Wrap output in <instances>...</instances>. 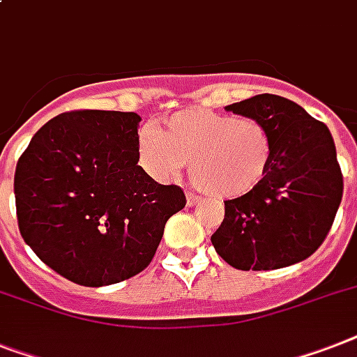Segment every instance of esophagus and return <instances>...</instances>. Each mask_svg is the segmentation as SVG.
I'll return each mask as SVG.
<instances>
[{
	"mask_svg": "<svg viewBox=\"0 0 357 357\" xmlns=\"http://www.w3.org/2000/svg\"><path fill=\"white\" fill-rule=\"evenodd\" d=\"M199 202H202V198L199 196H196V194H187V205L188 207H194V205H198Z\"/></svg>",
	"mask_w": 357,
	"mask_h": 357,
	"instance_id": "34e87169",
	"label": "esophagus"
}]
</instances>
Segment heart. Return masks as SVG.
<instances>
[{
    "label": "heart",
    "mask_w": 357,
    "mask_h": 357,
    "mask_svg": "<svg viewBox=\"0 0 357 357\" xmlns=\"http://www.w3.org/2000/svg\"><path fill=\"white\" fill-rule=\"evenodd\" d=\"M141 167L161 183L188 163L194 185L213 196L251 192L268 174L273 139L259 119L213 109H187L165 119L158 130L143 128L135 141Z\"/></svg>",
    "instance_id": "b5f03b06"
}]
</instances>
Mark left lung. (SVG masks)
<instances>
[{"label": "left lung", "mask_w": 357, "mask_h": 357, "mask_svg": "<svg viewBox=\"0 0 357 357\" xmlns=\"http://www.w3.org/2000/svg\"><path fill=\"white\" fill-rule=\"evenodd\" d=\"M225 109L266 124L273 155L259 187L225 202L224 222L211 236L216 253L244 271L308 259L326 238L343 196L332 133L279 95H255Z\"/></svg>", "instance_id": "left-lung-1"}]
</instances>
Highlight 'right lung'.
Listing matches in <instances>:
<instances>
[{
    "instance_id": "right-lung-1",
    "label": "right lung",
    "mask_w": 357,
    "mask_h": 357,
    "mask_svg": "<svg viewBox=\"0 0 357 357\" xmlns=\"http://www.w3.org/2000/svg\"><path fill=\"white\" fill-rule=\"evenodd\" d=\"M133 112L60 113L34 133L14 174L20 233L38 259L82 286L141 273L167 220L185 207L178 185L139 167Z\"/></svg>"
}]
</instances>
